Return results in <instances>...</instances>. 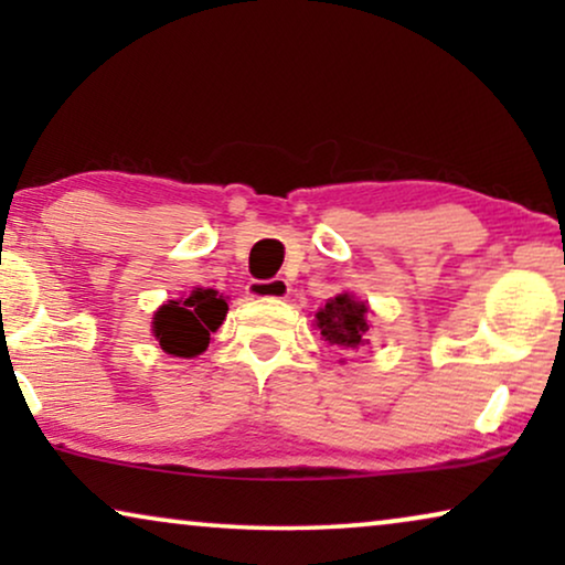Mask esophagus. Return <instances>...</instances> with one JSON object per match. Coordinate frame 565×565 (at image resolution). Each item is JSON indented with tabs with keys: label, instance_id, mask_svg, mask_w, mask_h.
<instances>
[{
	"label": "esophagus",
	"instance_id": "34e87169",
	"mask_svg": "<svg viewBox=\"0 0 565 565\" xmlns=\"http://www.w3.org/2000/svg\"><path fill=\"white\" fill-rule=\"evenodd\" d=\"M290 292V285L288 280H282V277H273V280H252L246 285V296L249 298H275V300H282L288 298Z\"/></svg>",
	"mask_w": 565,
	"mask_h": 565
}]
</instances>
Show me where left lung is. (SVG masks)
<instances>
[{
  "instance_id": "1",
  "label": "left lung",
  "mask_w": 565,
  "mask_h": 565,
  "mask_svg": "<svg viewBox=\"0 0 565 565\" xmlns=\"http://www.w3.org/2000/svg\"><path fill=\"white\" fill-rule=\"evenodd\" d=\"M367 303H362L350 292H339L337 298H329L327 306L319 308L316 313V327L321 329L323 342L342 347V350H358L365 342H370L367 331Z\"/></svg>"
}]
</instances>
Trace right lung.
<instances>
[{
  "mask_svg": "<svg viewBox=\"0 0 565 565\" xmlns=\"http://www.w3.org/2000/svg\"><path fill=\"white\" fill-rule=\"evenodd\" d=\"M228 303L213 288H195L180 300H167L153 313L151 334L167 354L198 358L211 344V334L226 319Z\"/></svg>",
  "mask_w": 565,
  "mask_h": 565,
  "instance_id": "obj_1",
  "label": "right lung"
}]
</instances>
